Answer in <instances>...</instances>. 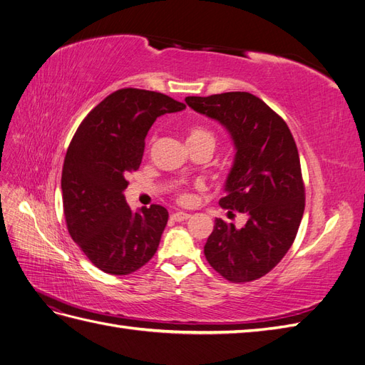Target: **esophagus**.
Returning <instances> with one entry per match:
<instances>
[{"label": "esophagus", "instance_id": "obj_1", "mask_svg": "<svg viewBox=\"0 0 365 365\" xmlns=\"http://www.w3.org/2000/svg\"><path fill=\"white\" fill-rule=\"evenodd\" d=\"M170 217H172V220H175V222H182V220L189 219L190 215L189 213H184V212H176Z\"/></svg>", "mask_w": 365, "mask_h": 365}]
</instances>
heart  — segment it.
<instances>
[{
	"instance_id": "b5f03b06",
	"label": "heart",
	"mask_w": 365,
	"mask_h": 365,
	"mask_svg": "<svg viewBox=\"0 0 365 365\" xmlns=\"http://www.w3.org/2000/svg\"><path fill=\"white\" fill-rule=\"evenodd\" d=\"M187 145H208L212 149L216 146V138L212 134V132L207 130L202 126H190L187 129ZM178 201L182 204L190 202V195H187L184 192L178 193Z\"/></svg>"
}]
</instances>
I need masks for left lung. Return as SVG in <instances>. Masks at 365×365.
<instances>
[{"label":"left lung","instance_id":"1","mask_svg":"<svg viewBox=\"0 0 365 365\" xmlns=\"http://www.w3.org/2000/svg\"><path fill=\"white\" fill-rule=\"evenodd\" d=\"M185 102L233 137L237 152L219 204L248 216L242 228L216 217L205 259L231 283L257 280L284 257L303 217L306 193L295 140L286 121L251 93L190 96Z\"/></svg>","mask_w":365,"mask_h":365}]
</instances>
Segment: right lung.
I'll return each instance as SVG.
<instances>
[{
	"label": "right lung",
	"mask_w": 365,
	"mask_h": 365,
	"mask_svg": "<svg viewBox=\"0 0 365 365\" xmlns=\"http://www.w3.org/2000/svg\"><path fill=\"white\" fill-rule=\"evenodd\" d=\"M184 108L157 91L121 88L76 130L62 169L63 216L71 239L103 272H134L158 250L168 210L152 204L132 213L123 190L128 175L140 168L153 121Z\"/></svg>",
	"instance_id": "right-lung-1"
}]
</instances>
